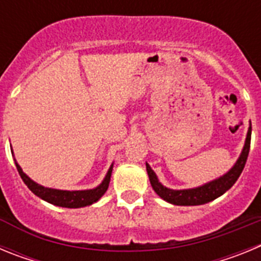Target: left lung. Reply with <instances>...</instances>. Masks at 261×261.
<instances>
[{"instance_id":"left-lung-1","label":"left lung","mask_w":261,"mask_h":261,"mask_svg":"<svg viewBox=\"0 0 261 261\" xmlns=\"http://www.w3.org/2000/svg\"><path fill=\"white\" fill-rule=\"evenodd\" d=\"M250 145H251V126L248 129L247 138H246V144H244L243 151L239 156L238 162L235 163L234 167L230 170L222 177L217 179V180L211 181V183L205 184V186L199 187V188H193V190H183V191H174L170 188H166L162 184L159 183L156 179L155 174L150 168V166L146 163V171L150 179V184L153 190L155 191L159 197H162L167 202H171L174 205H202L212 200L220 197L221 195L229 191L235 181L238 180L243 171L244 165L247 162V156L250 153Z\"/></svg>"}]
</instances>
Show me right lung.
I'll use <instances>...</instances> for the list:
<instances>
[{
  "instance_id": "right-lung-1",
  "label": "right lung",
  "mask_w": 261,
  "mask_h": 261,
  "mask_svg": "<svg viewBox=\"0 0 261 261\" xmlns=\"http://www.w3.org/2000/svg\"><path fill=\"white\" fill-rule=\"evenodd\" d=\"M17 170L19 172L22 180L24 181L27 187L30 188L32 193H35L38 197L45 200V201L50 202L57 206H64V208H81V206H86V205H91L93 202L98 201L100 197L106 193L108 190L111 180V174H112V166L108 170L107 175H106L105 180L102 184L94 190L87 191H60V190H52V188H45L35 181H32L24 172L22 171V168L19 167L18 163H15Z\"/></svg>"
}]
</instances>
